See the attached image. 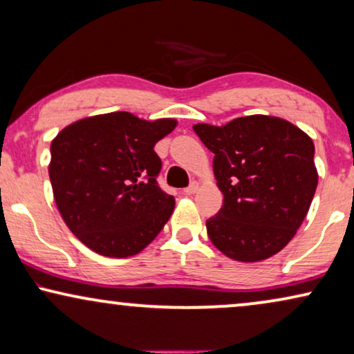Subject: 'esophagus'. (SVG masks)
I'll return each mask as SVG.
<instances>
[{"mask_svg":"<svg viewBox=\"0 0 354 354\" xmlns=\"http://www.w3.org/2000/svg\"><path fill=\"white\" fill-rule=\"evenodd\" d=\"M198 187H200V185H198V182H192L190 185H188L185 190H183V193H185V195H195V193L198 192Z\"/></svg>","mask_w":354,"mask_h":354,"instance_id":"esophagus-1","label":"esophagus"}]
</instances>
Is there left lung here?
<instances>
[{
    "mask_svg": "<svg viewBox=\"0 0 354 354\" xmlns=\"http://www.w3.org/2000/svg\"><path fill=\"white\" fill-rule=\"evenodd\" d=\"M193 130L214 153L224 205L206 221L212 245L230 259L256 263L293 239L316 193L314 143L288 120L246 115Z\"/></svg>",
    "mask_w": 354,
    "mask_h": 354,
    "instance_id": "1",
    "label": "left lung"
}]
</instances>
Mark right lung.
<instances>
[{"label":"right lung","mask_w":354,"mask_h":354,"mask_svg":"<svg viewBox=\"0 0 354 354\" xmlns=\"http://www.w3.org/2000/svg\"><path fill=\"white\" fill-rule=\"evenodd\" d=\"M177 120L109 113L62 129L51 142L50 180L62 219L95 253L129 258L156 239L176 200L158 185L154 145Z\"/></svg>","instance_id":"add662e5"}]
</instances>
